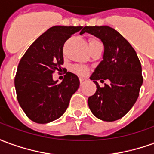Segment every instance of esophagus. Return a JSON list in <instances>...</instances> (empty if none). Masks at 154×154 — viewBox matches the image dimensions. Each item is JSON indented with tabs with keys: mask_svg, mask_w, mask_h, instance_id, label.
Returning a JSON list of instances; mask_svg holds the SVG:
<instances>
[{
	"mask_svg": "<svg viewBox=\"0 0 154 154\" xmlns=\"http://www.w3.org/2000/svg\"><path fill=\"white\" fill-rule=\"evenodd\" d=\"M85 81H86V79H85V78H82V77H80V82H81V84H82L84 82H85Z\"/></svg>",
	"mask_w": 154,
	"mask_h": 154,
	"instance_id": "1",
	"label": "esophagus"
}]
</instances>
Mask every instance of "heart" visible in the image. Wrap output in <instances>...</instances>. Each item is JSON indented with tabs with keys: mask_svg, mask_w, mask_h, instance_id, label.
<instances>
[{
	"mask_svg": "<svg viewBox=\"0 0 154 154\" xmlns=\"http://www.w3.org/2000/svg\"><path fill=\"white\" fill-rule=\"evenodd\" d=\"M100 43L99 41L96 39V38H90L89 41H88V44H89V47H92L95 44ZM72 71L75 72V73L78 74V75H81V76H85L86 74L88 72V69H87L86 67H83V66H80V65H74L72 67Z\"/></svg>",
	"mask_w": 154,
	"mask_h": 154,
	"instance_id": "1",
	"label": "heart"
}]
</instances>
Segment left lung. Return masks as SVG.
<instances>
[{
	"mask_svg": "<svg viewBox=\"0 0 154 154\" xmlns=\"http://www.w3.org/2000/svg\"><path fill=\"white\" fill-rule=\"evenodd\" d=\"M89 33L103 42V60L91 76L97 91L88 98L91 111L104 121L122 118L134 105L143 83L142 67L135 50L125 38L110 26H85L81 35ZM110 80L100 88L97 80Z\"/></svg>",
	"mask_w": 154,
	"mask_h": 154,
	"instance_id": "8db88e82",
	"label": "left lung"
}]
</instances>
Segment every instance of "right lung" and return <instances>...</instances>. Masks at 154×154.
<instances>
[{
  "label": "right lung",
  "mask_w": 154,
  "mask_h": 154,
  "mask_svg": "<svg viewBox=\"0 0 154 154\" xmlns=\"http://www.w3.org/2000/svg\"><path fill=\"white\" fill-rule=\"evenodd\" d=\"M82 26H53L29 46L20 61L15 77L17 100L29 119L38 124L63 115L79 87L77 75L67 72L62 82L53 80L62 71L64 43ZM67 72V70H66Z\"/></svg>",
  "instance_id": "obj_1"
}]
</instances>
